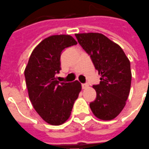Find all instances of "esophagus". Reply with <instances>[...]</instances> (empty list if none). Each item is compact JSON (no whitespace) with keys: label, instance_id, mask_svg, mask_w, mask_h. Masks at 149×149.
Masks as SVG:
<instances>
[{"label":"esophagus","instance_id":"obj_1","mask_svg":"<svg viewBox=\"0 0 149 149\" xmlns=\"http://www.w3.org/2000/svg\"><path fill=\"white\" fill-rule=\"evenodd\" d=\"M81 86H82V89H86V88L88 87V84H82Z\"/></svg>","mask_w":149,"mask_h":149}]
</instances>
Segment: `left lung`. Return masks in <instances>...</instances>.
<instances>
[{
  "instance_id": "8db88e82",
  "label": "left lung",
  "mask_w": 149,
  "mask_h": 149,
  "mask_svg": "<svg viewBox=\"0 0 149 149\" xmlns=\"http://www.w3.org/2000/svg\"><path fill=\"white\" fill-rule=\"evenodd\" d=\"M75 36L101 75L99 84L93 85L97 97L89 107L98 119L111 120L121 113L129 95L132 79L130 62L118 44L101 33Z\"/></svg>"
}]
</instances>
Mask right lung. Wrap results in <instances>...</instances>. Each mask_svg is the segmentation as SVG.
I'll list each match as a JSON object with an SVG mask.
<instances>
[{"label":"right lung","mask_w":149,"mask_h":149,"mask_svg":"<svg viewBox=\"0 0 149 149\" xmlns=\"http://www.w3.org/2000/svg\"><path fill=\"white\" fill-rule=\"evenodd\" d=\"M76 44V40L69 35L49 36L34 49L24 70L32 105L50 125H60L68 120L81 90L78 81L59 82L56 78L61 70L62 52Z\"/></svg>","instance_id":"right-lung-1"}]
</instances>
